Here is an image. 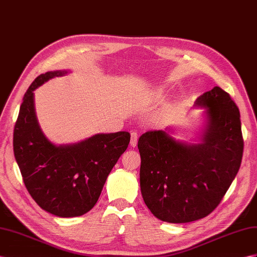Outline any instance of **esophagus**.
<instances>
[{"label": "esophagus", "mask_w": 257, "mask_h": 257, "mask_svg": "<svg viewBox=\"0 0 257 257\" xmlns=\"http://www.w3.org/2000/svg\"><path fill=\"white\" fill-rule=\"evenodd\" d=\"M131 147H137L138 144V133L137 131H131V141H130Z\"/></svg>", "instance_id": "obj_1"}]
</instances>
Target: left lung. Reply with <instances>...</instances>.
Returning <instances> with one entry per match:
<instances>
[{"label": "left lung", "mask_w": 257, "mask_h": 257, "mask_svg": "<svg viewBox=\"0 0 257 257\" xmlns=\"http://www.w3.org/2000/svg\"><path fill=\"white\" fill-rule=\"evenodd\" d=\"M195 105L206 108L202 143L176 141L163 130H149L138 141L142 197L151 213L166 222H190L209 215L241 165L240 111L229 93L215 87L197 97Z\"/></svg>", "instance_id": "obj_1"}]
</instances>
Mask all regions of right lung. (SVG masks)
Listing matches in <instances>:
<instances>
[{"label": "right lung", "mask_w": 257, "mask_h": 257, "mask_svg": "<svg viewBox=\"0 0 257 257\" xmlns=\"http://www.w3.org/2000/svg\"><path fill=\"white\" fill-rule=\"evenodd\" d=\"M66 71L38 76L26 92L14 128L13 147L23 180L42 209L58 217H76L93 208L130 134H100L72 146L51 143L39 127L34 91Z\"/></svg>", "instance_id": "1"}]
</instances>
